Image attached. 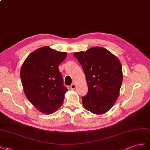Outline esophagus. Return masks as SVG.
Masks as SVG:
<instances>
[{
  "instance_id": "obj_1",
  "label": "esophagus",
  "mask_w": 150,
  "mask_h": 150,
  "mask_svg": "<svg viewBox=\"0 0 150 150\" xmlns=\"http://www.w3.org/2000/svg\"><path fill=\"white\" fill-rule=\"evenodd\" d=\"M75 87H76V85H75V83H72V84L70 85V88H71V90H74V89L75 88Z\"/></svg>"
}]
</instances>
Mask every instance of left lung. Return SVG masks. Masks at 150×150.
Wrapping results in <instances>:
<instances>
[{
  "instance_id": "8db88e82",
  "label": "left lung",
  "mask_w": 150,
  "mask_h": 150,
  "mask_svg": "<svg viewBox=\"0 0 150 150\" xmlns=\"http://www.w3.org/2000/svg\"><path fill=\"white\" fill-rule=\"evenodd\" d=\"M86 76L88 93L82 97L84 108L95 114L109 110L119 95L123 75L119 59L107 49L96 46L74 53Z\"/></svg>"
}]
</instances>
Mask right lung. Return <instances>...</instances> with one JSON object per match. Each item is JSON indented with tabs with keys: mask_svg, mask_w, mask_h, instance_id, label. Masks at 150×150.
<instances>
[{
	"mask_svg": "<svg viewBox=\"0 0 150 150\" xmlns=\"http://www.w3.org/2000/svg\"><path fill=\"white\" fill-rule=\"evenodd\" d=\"M67 53L44 46L33 51L21 69L24 92L32 104L45 114L55 112L63 104L68 91L58 66Z\"/></svg>",
	"mask_w": 150,
	"mask_h": 150,
	"instance_id": "obj_1",
	"label": "right lung"
}]
</instances>
